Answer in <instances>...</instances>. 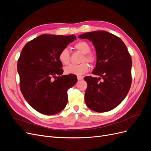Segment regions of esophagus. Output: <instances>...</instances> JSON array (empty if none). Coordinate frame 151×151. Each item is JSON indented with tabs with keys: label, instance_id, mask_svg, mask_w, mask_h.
<instances>
[{
	"label": "esophagus",
	"instance_id": "obj_1",
	"mask_svg": "<svg viewBox=\"0 0 151 151\" xmlns=\"http://www.w3.org/2000/svg\"><path fill=\"white\" fill-rule=\"evenodd\" d=\"M77 79H78V81H81L82 79H83V77L78 76H77Z\"/></svg>",
	"mask_w": 151,
	"mask_h": 151
}]
</instances>
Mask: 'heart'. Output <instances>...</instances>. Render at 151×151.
Instances as JSON below:
<instances>
[{
    "label": "heart",
    "instance_id": "b5f03b06",
    "mask_svg": "<svg viewBox=\"0 0 151 151\" xmlns=\"http://www.w3.org/2000/svg\"><path fill=\"white\" fill-rule=\"evenodd\" d=\"M77 51L83 53L81 59V63L79 65H69L65 68V72L67 74H73L76 76L83 75L89 69V65L86 62L91 64L96 62L97 58L94 54L90 53V45L83 41L77 42L74 46ZM58 60L62 64L67 65L69 63L70 60V54L68 48H63L58 53Z\"/></svg>",
    "mask_w": 151,
    "mask_h": 151
}]
</instances>
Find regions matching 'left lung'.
<instances>
[{
	"mask_svg": "<svg viewBox=\"0 0 151 151\" xmlns=\"http://www.w3.org/2000/svg\"><path fill=\"white\" fill-rule=\"evenodd\" d=\"M93 42L96 51V65L93 74L86 76L88 87L85 102L92 110L102 113L111 110L125 99L132 84V58L126 45L118 36L104 31L79 36Z\"/></svg>",
	"mask_w": 151,
	"mask_h": 151,
	"instance_id": "obj_1",
	"label": "left lung"
}]
</instances>
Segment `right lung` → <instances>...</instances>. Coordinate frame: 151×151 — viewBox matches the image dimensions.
Wrapping results in <instances>:
<instances>
[{
  "mask_svg": "<svg viewBox=\"0 0 151 151\" xmlns=\"http://www.w3.org/2000/svg\"><path fill=\"white\" fill-rule=\"evenodd\" d=\"M76 39V36L42 35L27 43L17 62L20 89L35 110L47 115L66 106L67 91L77 81L76 75L62 76L58 53Z\"/></svg>",
  "mask_w": 151,
  "mask_h": 151,
  "instance_id": "1",
  "label": "right lung"
}]
</instances>
